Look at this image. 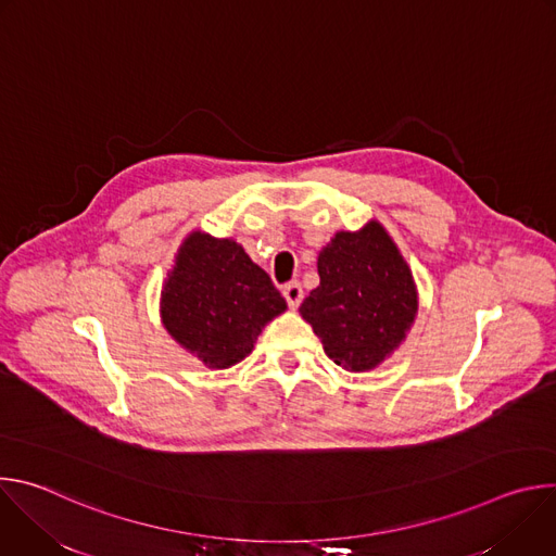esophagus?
Returning <instances> with one entry per match:
<instances>
[{"instance_id":"esophagus-1","label":"esophagus","mask_w":556,"mask_h":556,"mask_svg":"<svg viewBox=\"0 0 556 556\" xmlns=\"http://www.w3.org/2000/svg\"><path fill=\"white\" fill-rule=\"evenodd\" d=\"M283 296H286L290 309H296L299 303L303 301V288H301V283H299V281H290L288 286H283Z\"/></svg>"}]
</instances>
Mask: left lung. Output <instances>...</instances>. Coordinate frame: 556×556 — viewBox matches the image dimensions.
<instances>
[{"mask_svg":"<svg viewBox=\"0 0 556 556\" xmlns=\"http://www.w3.org/2000/svg\"><path fill=\"white\" fill-rule=\"evenodd\" d=\"M316 268L321 281L301 303V319L345 371L380 367L418 316V286L393 237L378 219L339 230Z\"/></svg>","mask_w":556,"mask_h":556,"instance_id":"1","label":"left lung"}]
</instances>
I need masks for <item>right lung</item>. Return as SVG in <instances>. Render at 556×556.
<instances>
[{
	"label": "right lung",
	"mask_w": 556,
	"mask_h": 556,
	"mask_svg": "<svg viewBox=\"0 0 556 556\" xmlns=\"http://www.w3.org/2000/svg\"><path fill=\"white\" fill-rule=\"evenodd\" d=\"M286 307L268 273L242 244L204 230L185 237L161 290L165 330L208 369L244 361Z\"/></svg>",
	"instance_id": "right-lung-1"
}]
</instances>
